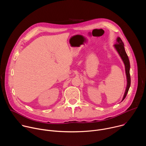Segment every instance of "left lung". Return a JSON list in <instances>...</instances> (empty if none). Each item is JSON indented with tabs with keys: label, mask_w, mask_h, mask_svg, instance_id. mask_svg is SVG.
<instances>
[{
	"label": "left lung",
	"mask_w": 146,
	"mask_h": 146,
	"mask_svg": "<svg viewBox=\"0 0 146 146\" xmlns=\"http://www.w3.org/2000/svg\"><path fill=\"white\" fill-rule=\"evenodd\" d=\"M114 47L115 48V50H117V51L118 52L119 56H121V58L123 62V64L125 65V73H126L127 80V86L126 87L125 92L123 97L122 100V101H123V100L125 98V97L127 95V93L129 91L130 86H131V76H130V73H129L130 62H129L128 56L125 52V50L123 43L122 42V41L120 37H117V43L114 45Z\"/></svg>",
	"instance_id": "obj_1"
}]
</instances>
